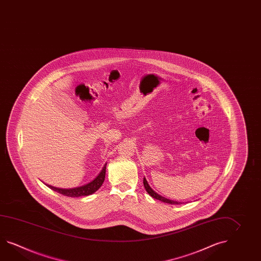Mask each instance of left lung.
<instances>
[{"label": "left lung", "instance_id": "1", "mask_svg": "<svg viewBox=\"0 0 261 261\" xmlns=\"http://www.w3.org/2000/svg\"><path fill=\"white\" fill-rule=\"evenodd\" d=\"M143 185H144L146 191L148 192V194H149L151 197H153V198H155V199H158V200H161L163 202L172 204V205H179V204H181V202H179V201H174V200H171V199H168V198H166V197L160 196L159 194H157L156 192L151 189V186H149L148 181H147V180H146L145 178L144 180H143Z\"/></svg>", "mask_w": 261, "mask_h": 261}]
</instances>
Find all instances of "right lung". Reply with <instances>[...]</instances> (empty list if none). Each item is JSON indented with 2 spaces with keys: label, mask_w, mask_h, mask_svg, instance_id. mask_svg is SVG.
Wrapping results in <instances>:
<instances>
[{
  "label": "right lung",
  "mask_w": 261,
  "mask_h": 261,
  "mask_svg": "<svg viewBox=\"0 0 261 261\" xmlns=\"http://www.w3.org/2000/svg\"><path fill=\"white\" fill-rule=\"evenodd\" d=\"M106 167H107V164H105L102 170L100 171V173L92 181H90L89 184L84 185V186H77V187L69 188V189L58 188V187H54V186H49V185H46V186L49 187L50 189H53V191L58 192L60 194L66 196V197H83V196H89V195L93 194L94 192L97 191L101 186L103 185L105 176H106Z\"/></svg>",
  "instance_id": "add662e5"
}]
</instances>
